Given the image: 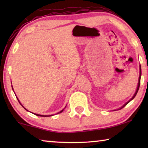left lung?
Wrapping results in <instances>:
<instances>
[{"instance_id":"1","label":"left lung","mask_w":148,"mask_h":148,"mask_svg":"<svg viewBox=\"0 0 148 148\" xmlns=\"http://www.w3.org/2000/svg\"><path fill=\"white\" fill-rule=\"evenodd\" d=\"M140 76H139V79H138V87H137V89H136V92H135V93H134V96H133V97H132V99H131V100H130V101H128V102H127L126 104H125L123 105V106H122V107H121V108H120V109H121V108H123V107H125V106H126V105H127V104H128L129 102H131V101H132V99H133L134 98V97H135V96H136V94H137V92H138V89H139V87H140V77H141V74H142V72H141V66H140Z\"/></svg>"}]
</instances>
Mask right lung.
<instances>
[{
  "label": "right lung",
  "mask_w": 148,
  "mask_h": 148,
  "mask_svg": "<svg viewBox=\"0 0 148 148\" xmlns=\"http://www.w3.org/2000/svg\"><path fill=\"white\" fill-rule=\"evenodd\" d=\"M12 89H13V88H12ZM17 100H18V99H17ZM18 101H19V100H18ZM19 103H20V102H19ZM21 106H22V105H21ZM23 108H24V107H23ZM25 110H27V109H25ZM27 111H28V110H27ZM62 111H63V110H61V111L59 113H61V112H62ZM34 114V115H36V116H44V117H47H47H48V116H42V115H39V114Z\"/></svg>",
  "instance_id": "obj_1"
}]
</instances>
